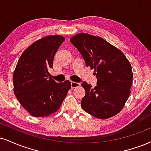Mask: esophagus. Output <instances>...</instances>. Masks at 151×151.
<instances>
[{
    "mask_svg": "<svg viewBox=\"0 0 151 151\" xmlns=\"http://www.w3.org/2000/svg\"><path fill=\"white\" fill-rule=\"evenodd\" d=\"M71 86H72V88H76V87L80 86V83L78 82H74V81H71Z\"/></svg>",
    "mask_w": 151,
    "mask_h": 151,
    "instance_id": "esophagus-1",
    "label": "esophagus"
}]
</instances>
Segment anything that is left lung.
I'll use <instances>...</instances> for the list:
<instances>
[{
	"label": "left lung",
	"instance_id": "left-lung-1",
	"mask_svg": "<svg viewBox=\"0 0 151 151\" xmlns=\"http://www.w3.org/2000/svg\"><path fill=\"white\" fill-rule=\"evenodd\" d=\"M70 42L79 50L86 67L94 69L97 78L94 88L81 83L86 94L81 100L85 112L99 119H108L119 113L130 95L133 73L124 54L99 36L80 33Z\"/></svg>",
	"mask_w": 151,
	"mask_h": 151
}]
</instances>
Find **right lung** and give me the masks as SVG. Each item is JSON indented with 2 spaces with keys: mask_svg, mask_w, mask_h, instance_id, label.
<instances>
[{
  "mask_svg": "<svg viewBox=\"0 0 151 151\" xmlns=\"http://www.w3.org/2000/svg\"><path fill=\"white\" fill-rule=\"evenodd\" d=\"M65 40L60 35L38 40L22 52L16 65L14 93L33 117H47L57 112L70 89L69 80L57 83L49 77L55 52Z\"/></svg>",
  "mask_w": 151,
  "mask_h": 151,
  "instance_id": "1",
  "label": "right lung"
}]
</instances>
